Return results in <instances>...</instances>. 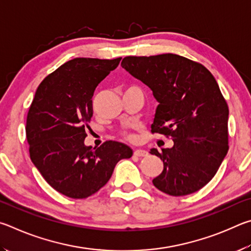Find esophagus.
<instances>
[{
    "label": "esophagus",
    "instance_id": "1",
    "mask_svg": "<svg viewBox=\"0 0 251 251\" xmlns=\"http://www.w3.org/2000/svg\"><path fill=\"white\" fill-rule=\"evenodd\" d=\"M134 155L135 156H147L148 152L146 150H142V149H137V150H134Z\"/></svg>",
    "mask_w": 251,
    "mask_h": 251
}]
</instances>
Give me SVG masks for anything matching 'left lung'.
<instances>
[{
	"mask_svg": "<svg viewBox=\"0 0 251 251\" xmlns=\"http://www.w3.org/2000/svg\"><path fill=\"white\" fill-rule=\"evenodd\" d=\"M121 66L150 88L159 102L152 133L174 142L162 152L151 149L164 165L153 185L172 196L201 190L228 151L229 111L214 76L203 65L175 54L128 56Z\"/></svg>",
	"mask_w": 251,
	"mask_h": 251,
	"instance_id": "obj_1",
	"label": "left lung"
}]
</instances>
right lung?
<instances>
[{
  "label": "right lung",
  "mask_w": 251,
  "mask_h": 251,
  "mask_svg": "<svg viewBox=\"0 0 251 251\" xmlns=\"http://www.w3.org/2000/svg\"><path fill=\"white\" fill-rule=\"evenodd\" d=\"M121 58H74L38 86L26 120L33 164L50 185L72 199L95 194L110 179L114 166L133 152L126 144L107 141L85 146L94 113L96 87L116 69Z\"/></svg>",
  "instance_id": "right-lung-1"
}]
</instances>
